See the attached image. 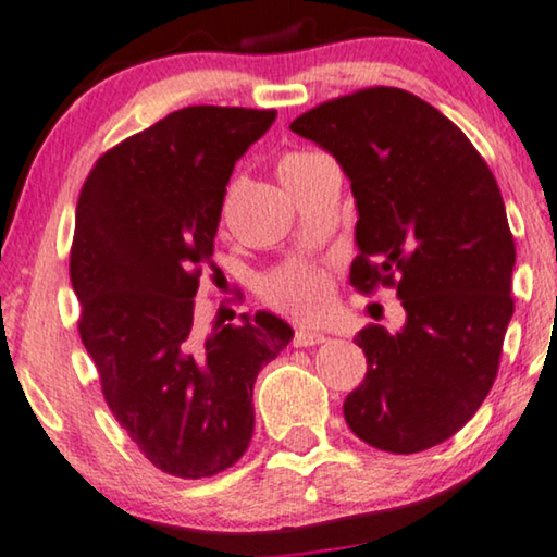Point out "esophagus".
Here are the masks:
<instances>
[{"label":"esophagus","mask_w":557,"mask_h":557,"mask_svg":"<svg viewBox=\"0 0 557 557\" xmlns=\"http://www.w3.org/2000/svg\"><path fill=\"white\" fill-rule=\"evenodd\" d=\"M327 335L325 333H318V331H297L294 333V346L297 348H307V346H320V343H325Z\"/></svg>","instance_id":"obj_1"}]
</instances>
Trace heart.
I'll list each match as a JSON object with an SVG mask.
<instances>
[{
    "label": "heart",
    "mask_w": 557,
    "mask_h": 557,
    "mask_svg": "<svg viewBox=\"0 0 557 557\" xmlns=\"http://www.w3.org/2000/svg\"><path fill=\"white\" fill-rule=\"evenodd\" d=\"M320 157L322 154L307 152V149H301V152H286L278 160V177L281 181H289V177L310 168ZM260 292H263L268 305L278 307L281 312H289L301 320H312L320 318L327 310V305H331L333 278L320 265L292 263L268 273L263 284H260Z\"/></svg>",
    "instance_id": "b5f03b06"
}]
</instances>
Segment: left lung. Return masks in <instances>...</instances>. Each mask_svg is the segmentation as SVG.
Masks as SVG:
<instances>
[{"instance_id":"8db88e82","label":"left lung","mask_w":557,"mask_h":557,"mask_svg":"<svg viewBox=\"0 0 557 557\" xmlns=\"http://www.w3.org/2000/svg\"><path fill=\"white\" fill-rule=\"evenodd\" d=\"M351 181L356 292L397 289L405 325L356 335L367 376L343 403L367 444L413 455L455 436L488 397L513 314L517 247L491 168L434 106L356 89L292 121Z\"/></svg>"}]
</instances>
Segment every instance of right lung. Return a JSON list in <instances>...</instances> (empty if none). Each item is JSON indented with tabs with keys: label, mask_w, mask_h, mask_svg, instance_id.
Here are the masks:
<instances>
[{
	"label": "right lung",
	"mask_w": 557,
	"mask_h": 557,
	"mask_svg": "<svg viewBox=\"0 0 557 557\" xmlns=\"http://www.w3.org/2000/svg\"><path fill=\"white\" fill-rule=\"evenodd\" d=\"M276 111L190 106L95 162L77 201L69 276L102 397L157 470L201 480L245 455L252 384L294 331L271 312L203 335L198 278L235 162Z\"/></svg>",
	"instance_id": "1"
}]
</instances>
